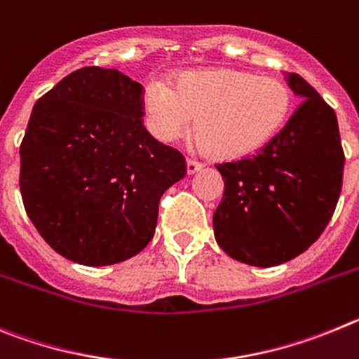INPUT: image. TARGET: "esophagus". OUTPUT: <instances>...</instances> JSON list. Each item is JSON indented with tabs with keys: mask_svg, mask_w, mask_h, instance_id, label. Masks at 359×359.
I'll list each match as a JSON object with an SVG mask.
<instances>
[{
	"mask_svg": "<svg viewBox=\"0 0 359 359\" xmlns=\"http://www.w3.org/2000/svg\"><path fill=\"white\" fill-rule=\"evenodd\" d=\"M186 166H187V175H193V173H196L202 170V164L196 163V161H193V159H187Z\"/></svg>",
	"mask_w": 359,
	"mask_h": 359,
	"instance_id": "34e87169",
	"label": "esophagus"
}]
</instances>
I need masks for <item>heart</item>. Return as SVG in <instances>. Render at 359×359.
<instances>
[{
	"mask_svg": "<svg viewBox=\"0 0 359 359\" xmlns=\"http://www.w3.org/2000/svg\"><path fill=\"white\" fill-rule=\"evenodd\" d=\"M292 109L290 87L273 76L241 69L187 71L175 80H151L143 111L154 137L173 143L195 130L198 144L218 159H238L272 140Z\"/></svg>",
	"mask_w": 359,
	"mask_h": 359,
	"instance_id": "1",
	"label": "heart"
}]
</instances>
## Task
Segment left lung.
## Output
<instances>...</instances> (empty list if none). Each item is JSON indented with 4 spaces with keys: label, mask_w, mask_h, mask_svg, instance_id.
Listing matches in <instances>:
<instances>
[{
    "label": "left lung",
    "mask_w": 359,
    "mask_h": 359,
    "mask_svg": "<svg viewBox=\"0 0 359 359\" xmlns=\"http://www.w3.org/2000/svg\"><path fill=\"white\" fill-rule=\"evenodd\" d=\"M286 80L302 102L283 130L256 156L216 164L225 182L212 216L216 243L252 266L308 250L327 227L344 180L337 114L302 76Z\"/></svg>",
    "instance_id": "left-lung-1"
}]
</instances>
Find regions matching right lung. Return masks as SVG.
<instances>
[{
  "label": "right lung",
  "mask_w": 359,
  "mask_h": 359,
  "mask_svg": "<svg viewBox=\"0 0 359 359\" xmlns=\"http://www.w3.org/2000/svg\"><path fill=\"white\" fill-rule=\"evenodd\" d=\"M143 86L118 69H76L34 105L19 187L44 241L73 263L105 266L154 238L159 200L186 175L179 150L143 125Z\"/></svg>",
  "instance_id": "1"
}]
</instances>
